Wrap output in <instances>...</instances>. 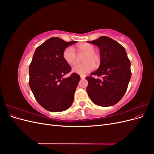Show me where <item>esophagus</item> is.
Here are the masks:
<instances>
[{"mask_svg": "<svg viewBox=\"0 0 154 154\" xmlns=\"http://www.w3.org/2000/svg\"><path fill=\"white\" fill-rule=\"evenodd\" d=\"M80 78H81L82 80H83V79H85V76L84 75H81V76H80Z\"/></svg>", "mask_w": 154, "mask_h": 154, "instance_id": "obj_1", "label": "esophagus"}]
</instances>
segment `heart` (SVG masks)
I'll list each match as a JSON object with an SVG mask.
<instances>
[{"label":"heart","mask_w":154,"mask_h":154,"mask_svg":"<svg viewBox=\"0 0 154 154\" xmlns=\"http://www.w3.org/2000/svg\"><path fill=\"white\" fill-rule=\"evenodd\" d=\"M78 56H82V60L83 62L81 64H76L72 68V71L78 74H85L91 71L95 67V64L98 66L101 62L100 55L95 52L94 46L87 43L79 44L76 48ZM63 58L67 63L73 65L77 60V56L71 48H67L63 52Z\"/></svg>","instance_id":"1"}]
</instances>
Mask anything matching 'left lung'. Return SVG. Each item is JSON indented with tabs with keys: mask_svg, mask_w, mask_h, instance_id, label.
<instances>
[{
	"mask_svg": "<svg viewBox=\"0 0 154 154\" xmlns=\"http://www.w3.org/2000/svg\"><path fill=\"white\" fill-rule=\"evenodd\" d=\"M100 48L101 62L99 68L86 77L87 91L94 104L110 106L122 100L127 90L131 78L130 61L127 52L118 42L108 36H100L88 42ZM101 77L95 79L92 76Z\"/></svg>",
	"mask_w": 154,
	"mask_h": 154,
	"instance_id": "obj_1",
	"label": "left lung"
}]
</instances>
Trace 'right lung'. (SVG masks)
Here are the masks:
<instances>
[{
    "mask_svg": "<svg viewBox=\"0 0 154 154\" xmlns=\"http://www.w3.org/2000/svg\"><path fill=\"white\" fill-rule=\"evenodd\" d=\"M76 41L67 42L52 37L35 50L29 65V83L37 102L50 112H62L71 106L80 76L72 73L63 58V52Z\"/></svg>",
    "mask_w": 154,
    "mask_h": 154,
    "instance_id": "add662e5",
    "label": "right lung"
}]
</instances>
